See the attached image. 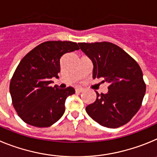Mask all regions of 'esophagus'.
I'll list each match as a JSON object with an SVG mask.
<instances>
[{"instance_id": "1", "label": "esophagus", "mask_w": 157, "mask_h": 157, "mask_svg": "<svg viewBox=\"0 0 157 157\" xmlns=\"http://www.w3.org/2000/svg\"><path fill=\"white\" fill-rule=\"evenodd\" d=\"M75 91H76V93H82V92H83V91H84V89L81 88V87H78V88L76 89Z\"/></svg>"}]
</instances>
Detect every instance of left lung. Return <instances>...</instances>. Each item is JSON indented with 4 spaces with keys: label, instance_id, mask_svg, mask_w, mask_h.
I'll return each mask as SVG.
<instances>
[{
    "label": "left lung",
    "instance_id": "1",
    "mask_svg": "<svg viewBox=\"0 0 157 157\" xmlns=\"http://www.w3.org/2000/svg\"><path fill=\"white\" fill-rule=\"evenodd\" d=\"M78 45L92 60L93 78H104V82L109 83L107 94L96 92V101L86 108L87 114L103 127L125 125L140 109L146 90L141 67L113 43L82 42Z\"/></svg>",
    "mask_w": 157,
    "mask_h": 157
}]
</instances>
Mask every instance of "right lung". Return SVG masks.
<instances>
[{"label": "right lung", "instance_id": "add662e5", "mask_svg": "<svg viewBox=\"0 0 157 157\" xmlns=\"http://www.w3.org/2000/svg\"><path fill=\"white\" fill-rule=\"evenodd\" d=\"M79 49L73 41L43 42L21 59L9 86L12 105L18 116L29 125L48 127L61 118L65 101L75 93L69 86L59 89L50 86L52 77L58 78L59 59L63 54Z\"/></svg>", "mask_w": 157, "mask_h": 157}]
</instances>
